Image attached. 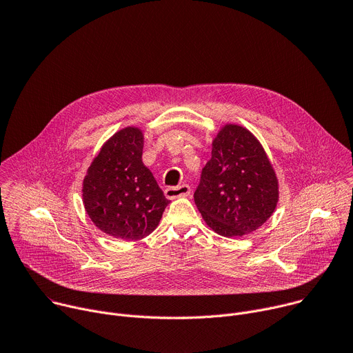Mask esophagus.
Here are the masks:
<instances>
[{
	"instance_id": "obj_1",
	"label": "esophagus",
	"mask_w": 353,
	"mask_h": 353,
	"mask_svg": "<svg viewBox=\"0 0 353 353\" xmlns=\"http://www.w3.org/2000/svg\"><path fill=\"white\" fill-rule=\"evenodd\" d=\"M191 192V187L188 184H181L179 187H169L165 190V195L169 199H174L177 196H187Z\"/></svg>"
}]
</instances>
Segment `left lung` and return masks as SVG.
<instances>
[{"label": "left lung", "instance_id": "left-lung-1", "mask_svg": "<svg viewBox=\"0 0 353 353\" xmlns=\"http://www.w3.org/2000/svg\"><path fill=\"white\" fill-rule=\"evenodd\" d=\"M207 225L225 237L259 229L275 211L278 180L261 143L248 130L226 125L194 192Z\"/></svg>", "mask_w": 353, "mask_h": 353}]
</instances>
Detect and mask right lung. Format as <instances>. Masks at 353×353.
<instances>
[{"instance_id": "right-lung-1", "label": "right lung", "mask_w": 353, "mask_h": 353, "mask_svg": "<svg viewBox=\"0 0 353 353\" xmlns=\"http://www.w3.org/2000/svg\"><path fill=\"white\" fill-rule=\"evenodd\" d=\"M143 137L124 128L100 149L83 180V204L105 233L138 240L152 232L170 201L142 163Z\"/></svg>"}]
</instances>
